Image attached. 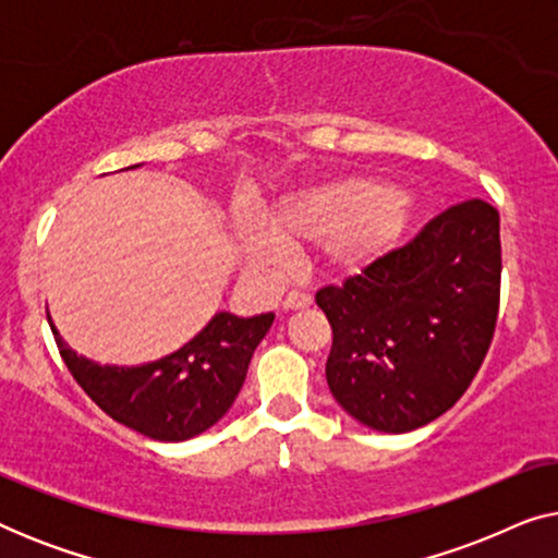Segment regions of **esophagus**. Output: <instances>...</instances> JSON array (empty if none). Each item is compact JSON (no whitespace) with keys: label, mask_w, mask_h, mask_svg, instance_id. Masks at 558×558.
Masks as SVG:
<instances>
[{"label":"esophagus","mask_w":558,"mask_h":558,"mask_svg":"<svg viewBox=\"0 0 558 558\" xmlns=\"http://www.w3.org/2000/svg\"><path fill=\"white\" fill-rule=\"evenodd\" d=\"M310 304H312L310 294L289 292L287 300H284V310H302V307H310Z\"/></svg>","instance_id":"obj_1"}]
</instances>
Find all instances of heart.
I'll list each match as a JSON object with an SVG mask.
<instances>
[{
    "label": "heart",
    "instance_id": "1",
    "mask_svg": "<svg viewBox=\"0 0 558 558\" xmlns=\"http://www.w3.org/2000/svg\"><path fill=\"white\" fill-rule=\"evenodd\" d=\"M414 220L409 193L365 178H342L289 197L269 216V233L254 220L235 223L248 262L269 266L279 246H323L335 274H357L399 246Z\"/></svg>",
    "mask_w": 558,
    "mask_h": 558
}]
</instances>
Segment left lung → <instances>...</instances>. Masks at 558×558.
Returning <instances> with one entry per match:
<instances>
[{
	"label": "left lung",
	"instance_id": "1",
	"mask_svg": "<svg viewBox=\"0 0 558 558\" xmlns=\"http://www.w3.org/2000/svg\"><path fill=\"white\" fill-rule=\"evenodd\" d=\"M500 269V216L472 197L342 287L319 289L332 327L325 376L335 401L388 434L452 409L493 342Z\"/></svg>",
	"mask_w": 558,
	"mask_h": 558
}]
</instances>
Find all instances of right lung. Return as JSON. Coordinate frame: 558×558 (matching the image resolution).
<instances>
[{
	"instance_id": "obj_1",
	"label": "right lung",
	"mask_w": 558,
	"mask_h": 558,
	"mask_svg": "<svg viewBox=\"0 0 558 558\" xmlns=\"http://www.w3.org/2000/svg\"><path fill=\"white\" fill-rule=\"evenodd\" d=\"M271 323L274 312H218L180 350L144 365H98L68 348L52 323L50 330L68 371L113 422L157 441H185L226 416Z\"/></svg>"
}]
</instances>
